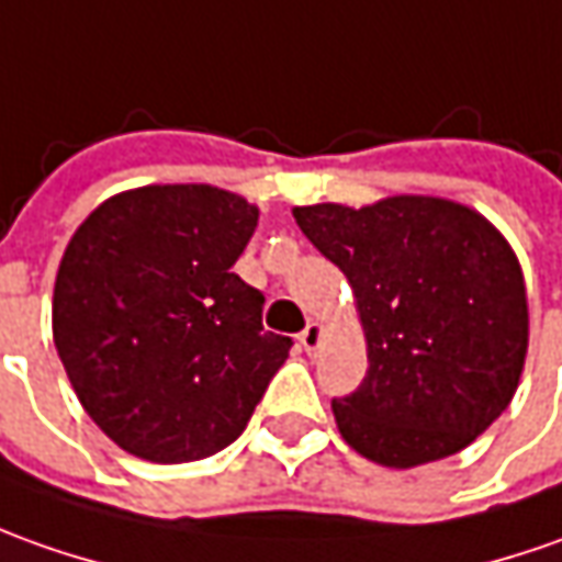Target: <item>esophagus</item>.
Masks as SVG:
<instances>
[{
  "label": "esophagus",
  "instance_id": "obj_1",
  "mask_svg": "<svg viewBox=\"0 0 562 562\" xmlns=\"http://www.w3.org/2000/svg\"><path fill=\"white\" fill-rule=\"evenodd\" d=\"M322 340H325V325H318V322H308L306 330L300 334V346L306 349L308 356L322 349Z\"/></svg>",
  "mask_w": 562,
  "mask_h": 562
}]
</instances>
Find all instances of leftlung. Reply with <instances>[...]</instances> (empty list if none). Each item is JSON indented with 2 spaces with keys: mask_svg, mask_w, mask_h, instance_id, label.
Masks as SVG:
<instances>
[{
  "mask_svg": "<svg viewBox=\"0 0 562 562\" xmlns=\"http://www.w3.org/2000/svg\"><path fill=\"white\" fill-rule=\"evenodd\" d=\"M293 220L346 274L368 346L361 386L330 402L346 446L393 470L464 451L510 405L529 349L507 237L432 194L293 206Z\"/></svg>",
  "mask_w": 562,
  "mask_h": 562,
  "instance_id": "obj_1",
  "label": "left lung"
}]
</instances>
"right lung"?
Listing matches in <instances>:
<instances>
[{"label":"right lung","mask_w":562,"mask_h":562,"mask_svg":"<svg viewBox=\"0 0 562 562\" xmlns=\"http://www.w3.org/2000/svg\"><path fill=\"white\" fill-rule=\"evenodd\" d=\"M259 206L216 184H142L82 220L55 274L52 337L79 405L150 464L216 454L244 432L290 337L232 266Z\"/></svg>","instance_id":"1"}]
</instances>
